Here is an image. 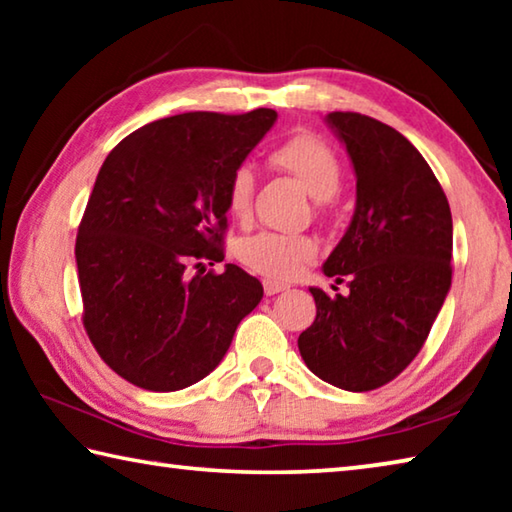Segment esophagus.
<instances>
[{"mask_svg":"<svg viewBox=\"0 0 512 512\" xmlns=\"http://www.w3.org/2000/svg\"><path fill=\"white\" fill-rule=\"evenodd\" d=\"M284 289H289L287 284H282V282H277V280H264L266 296H275V293H280V291H284Z\"/></svg>","mask_w":512,"mask_h":512,"instance_id":"1","label":"esophagus"}]
</instances>
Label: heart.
Instances as JSON below:
<instances>
[{"instance_id": "heart-1", "label": "heart", "mask_w": 512, "mask_h": 512, "mask_svg": "<svg viewBox=\"0 0 512 512\" xmlns=\"http://www.w3.org/2000/svg\"><path fill=\"white\" fill-rule=\"evenodd\" d=\"M268 162L275 169L289 173L318 198L316 210L325 214L329 198L341 189L343 169L332 146L311 133H293L268 151ZM257 173L250 164H237L225 183V207L230 216L244 223L253 214ZM316 241L307 235H284V232H257L239 241L237 257L250 271L266 275L268 280H291L307 262L316 257Z\"/></svg>"}]
</instances>
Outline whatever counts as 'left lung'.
<instances>
[{"mask_svg": "<svg viewBox=\"0 0 512 512\" xmlns=\"http://www.w3.org/2000/svg\"><path fill=\"white\" fill-rule=\"evenodd\" d=\"M357 173V210L323 266L348 293L311 289L298 339L307 368L343 391L393 381L418 357L452 287V212L420 151L359 112H329Z\"/></svg>", "mask_w": 512, "mask_h": 512, "instance_id": "obj_1", "label": "left lung"}]
</instances>
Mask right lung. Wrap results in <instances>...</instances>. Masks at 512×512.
<instances>
[{"instance_id": "1", "label": "right lung", "mask_w": 512, "mask_h": 512, "mask_svg": "<svg viewBox=\"0 0 512 512\" xmlns=\"http://www.w3.org/2000/svg\"><path fill=\"white\" fill-rule=\"evenodd\" d=\"M275 119L271 108L158 119L99 169L74 250L83 327L99 357L144 391L210 375L264 296L244 268L214 273L203 262H223L225 183Z\"/></svg>"}]
</instances>
